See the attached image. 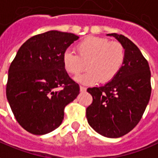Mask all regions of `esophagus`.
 Here are the masks:
<instances>
[{
  "instance_id": "1",
  "label": "esophagus",
  "mask_w": 158,
  "mask_h": 158,
  "mask_svg": "<svg viewBox=\"0 0 158 158\" xmlns=\"http://www.w3.org/2000/svg\"><path fill=\"white\" fill-rule=\"evenodd\" d=\"M79 89H80V92H85L86 91V88L84 87V86H80Z\"/></svg>"
}]
</instances>
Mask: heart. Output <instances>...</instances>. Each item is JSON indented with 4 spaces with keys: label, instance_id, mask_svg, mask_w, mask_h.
Returning <instances> with one entry per match:
<instances>
[{
    "label": "heart",
    "instance_id": "heart-1",
    "mask_svg": "<svg viewBox=\"0 0 158 158\" xmlns=\"http://www.w3.org/2000/svg\"><path fill=\"white\" fill-rule=\"evenodd\" d=\"M75 50L77 54L69 50L63 53L62 64L71 75H78L86 65L88 72L75 78L83 85L110 82L121 71L126 59L123 45L104 37H86L76 45Z\"/></svg>",
    "mask_w": 158,
    "mask_h": 158
}]
</instances>
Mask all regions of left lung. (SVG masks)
<instances>
[{"label": "left lung", "instance_id": "1", "mask_svg": "<svg viewBox=\"0 0 158 158\" xmlns=\"http://www.w3.org/2000/svg\"><path fill=\"white\" fill-rule=\"evenodd\" d=\"M123 45L126 59L114 79L100 87L89 88L93 102L86 117L93 129L109 138H118L138 124L151 96L149 64L140 49L123 35L107 34Z\"/></svg>", "mask_w": 158, "mask_h": 158}]
</instances>
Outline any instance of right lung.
Instances as JSON below:
<instances>
[{"label":"right lung","instance_id":"right-lung-1","mask_svg":"<svg viewBox=\"0 0 158 158\" xmlns=\"http://www.w3.org/2000/svg\"><path fill=\"white\" fill-rule=\"evenodd\" d=\"M79 38L55 30L36 35L23 43L10 64L6 98L17 122L28 132L44 135L58 128L64 107L79 94V85L62 64L63 53Z\"/></svg>","mask_w":158,"mask_h":158}]
</instances>
